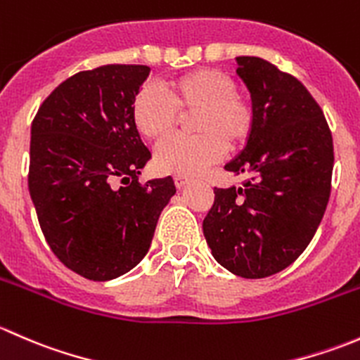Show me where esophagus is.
Masks as SVG:
<instances>
[{
	"label": "esophagus",
	"instance_id": "obj_1",
	"mask_svg": "<svg viewBox=\"0 0 360 360\" xmlns=\"http://www.w3.org/2000/svg\"><path fill=\"white\" fill-rule=\"evenodd\" d=\"M174 181H176V186L179 188V190H181V188L186 186L188 183H190V179H188V177H184V176H176V177H174Z\"/></svg>",
	"mask_w": 360,
	"mask_h": 360
}]
</instances>
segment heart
<instances>
[{
	"instance_id": "heart-1",
	"label": "heart",
	"mask_w": 360,
	"mask_h": 360,
	"mask_svg": "<svg viewBox=\"0 0 360 360\" xmlns=\"http://www.w3.org/2000/svg\"><path fill=\"white\" fill-rule=\"evenodd\" d=\"M165 96L146 85L132 103V123L146 139H167L179 123V116L191 120L198 136L174 137L157 150L160 170L177 176H197L219 162L226 150H238L254 130V110L237 92L233 78L212 68H200L163 85Z\"/></svg>"
}]
</instances>
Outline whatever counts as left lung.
Returning a JSON list of instances; mask_svg holds the SVG:
<instances>
[{"label": "left lung", "mask_w": 360, "mask_h": 360, "mask_svg": "<svg viewBox=\"0 0 360 360\" xmlns=\"http://www.w3.org/2000/svg\"><path fill=\"white\" fill-rule=\"evenodd\" d=\"M235 60L256 122L224 169L245 181L214 188L203 235L221 266L264 278L294 263L321 224L331 193L333 137L300 79L259 57Z\"/></svg>", "instance_id": "left-lung-1"}]
</instances>
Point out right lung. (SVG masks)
<instances>
[{
  "label": "right lung",
  "instance_id": "obj_1",
  "mask_svg": "<svg viewBox=\"0 0 360 360\" xmlns=\"http://www.w3.org/2000/svg\"><path fill=\"white\" fill-rule=\"evenodd\" d=\"M148 66L76 72L39 106L31 125L29 195L50 249L90 281L120 277L150 250L172 177L141 184L151 158L132 123ZM120 179L123 187H115Z\"/></svg>",
  "mask_w": 360,
  "mask_h": 360
}]
</instances>
